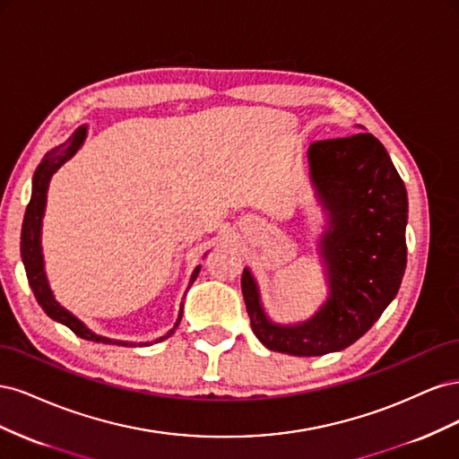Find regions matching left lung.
<instances>
[{"label":"left lung","instance_id":"1","mask_svg":"<svg viewBox=\"0 0 459 459\" xmlns=\"http://www.w3.org/2000/svg\"><path fill=\"white\" fill-rule=\"evenodd\" d=\"M310 179L327 211L319 241L329 297L310 319L273 324L253 273L241 290L256 339L275 352L324 356L356 342L396 297L406 270L408 195L386 149L371 134L308 147Z\"/></svg>","mask_w":459,"mask_h":459}]
</instances>
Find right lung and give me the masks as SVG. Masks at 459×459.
<instances>
[{
  "mask_svg": "<svg viewBox=\"0 0 459 459\" xmlns=\"http://www.w3.org/2000/svg\"><path fill=\"white\" fill-rule=\"evenodd\" d=\"M86 140V126H80L73 137H68V140L55 147L51 151L46 152L44 160L39 162V166L34 172L32 178V197L29 206H26V212H24V220H22V233H21V256H22V264H24V270H26V277H29V283L34 290V297L38 300V304L44 312L53 317L55 322H61L63 325H66L73 333H76L78 337L86 339V341H93V342H105V344H122V346H135V342H126V341H115V339H107L101 335H95L93 331H90L84 324L80 322L76 316H73L66 308H63L61 304L55 300L49 283H48V277H46V270H44V255H41V218H44L46 212V199H48V187H49V179L51 176L57 172L61 166L74 157V152L82 147ZM201 272V266H197L191 273V280H189V287L191 283L197 280V275ZM187 287V289H189ZM182 312H184V304L182 308H179V316H178V322L174 325V329L179 325V319H182ZM174 329L169 333V335L160 337L159 341L170 337ZM140 346H147L149 342H137Z\"/></svg>",
  "mask_w": 459,
  "mask_h": 459,
  "instance_id": "1",
  "label": "right lung"
}]
</instances>
